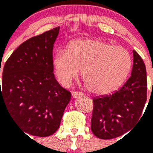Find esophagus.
Segmentation results:
<instances>
[{
    "label": "esophagus",
    "instance_id": "obj_1",
    "mask_svg": "<svg viewBox=\"0 0 153 153\" xmlns=\"http://www.w3.org/2000/svg\"><path fill=\"white\" fill-rule=\"evenodd\" d=\"M83 95V94L80 92V91H74L73 93H72V97L74 98H79V97H81V96Z\"/></svg>",
    "mask_w": 153,
    "mask_h": 153
}]
</instances>
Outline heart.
I'll list each match as a JSON object with an SVG mask.
<instances>
[{
  "instance_id": "heart-1",
  "label": "heart",
  "mask_w": 153,
  "mask_h": 153,
  "mask_svg": "<svg viewBox=\"0 0 153 153\" xmlns=\"http://www.w3.org/2000/svg\"><path fill=\"white\" fill-rule=\"evenodd\" d=\"M128 50L98 39L71 42L66 51L59 50L53 56L52 66L58 81L68 86L78 76L91 93L105 95L117 91L127 79L132 68Z\"/></svg>"
}]
</instances>
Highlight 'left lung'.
<instances>
[{"label": "left lung", "instance_id": "obj_1", "mask_svg": "<svg viewBox=\"0 0 153 153\" xmlns=\"http://www.w3.org/2000/svg\"><path fill=\"white\" fill-rule=\"evenodd\" d=\"M133 51L130 78L117 91L93 99L91 130L100 139L123 135L139 121L147 100V76L144 61Z\"/></svg>", "mask_w": 153, "mask_h": 153}]
</instances>
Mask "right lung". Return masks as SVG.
Listing matches in <instances>:
<instances>
[{
	"mask_svg": "<svg viewBox=\"0 0 153 153\" xmlns=\"http://www.w3.org/2000/svg\"><path fill=\"white\" fill-rule=\"evenodd\" d=\"M59 32L57 27L28 39L4 67L0 102L25 134L52 135L71 100V92L60 86L53 73L52 51Z\"/></svg>",
	"mask_w": 153,
	"mask_h": 153,
	"instance_id": "add662e5",
	"label": "right lung"
}]
</instances>
